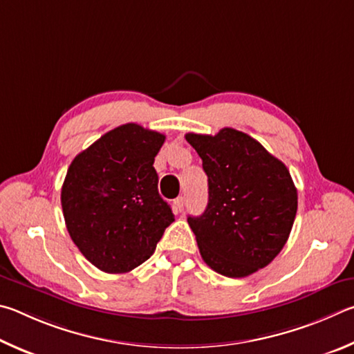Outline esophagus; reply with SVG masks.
<instances>
[{"label": "esophagus", "instance_id": "34e87169", "mask_svg": "<svg viewBox=\"0 0 354 354\" xmlns=\"http://www.w3.org/2000/svg\"><path fill=\"white\" fill-rule=\"evenodd\" d=\"M174 208H176L177 213H182L185 209V199L183 197H177L176 201H174Z\"/></svg>", "mask_w": 354, "mask_h": 354}]
</instances>
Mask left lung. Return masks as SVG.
Wrapping results in <instances>:
<instances>
[{
	"instance_id": "left-lung-1",
	"label": "left lung",
	"mask_w": 354,
	"mask_h": 354,
	"mask_svg": "<svg viewBox=\"0 0 354 354\" xmlns=\"http://www.w3.org/2000/svg\"><path fill=\"white\" fill-rule=\"evenodd\" d=\"M208 177V205L188 224L201 255L221 275L243 278L281 252L297 214V188L283 161L244 132L187 133Z\"/></svg>"
}]
</instances>
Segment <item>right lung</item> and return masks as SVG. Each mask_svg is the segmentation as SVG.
Segmentation results:
<instances>
[{"label": "right lung", "instance_id": "1", "mask_svg": "<svg viewBox=\"0 0 354 354\" xmlns=\"http://www.w3.org/2000/svg\"><path fill=\"white\" fill-rule=\"evenodd\" d=\"M163 142V133L122 124L68 167L60 194L68 233L102 272L126 274L138 268L174 222L153 167Z\"/></svg>", "mask_w": 354, "mask_h": 354}]
</instances>
